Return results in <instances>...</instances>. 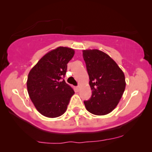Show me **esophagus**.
Returning <instances> with one entry per match:
<instances>
[{"label":"esophagus","instance_id":"1","mask_svg":"<svg viewBox=\"0 0 152 152\" xmlns=\"http://www.w3.org/2000/svg\"><path fill=\"white\" fill-rule=\"evenodd\" d=\"M76 89H77V90H79V89H80V86H79V85H78V86H76Z\"/></svg>","mask_w":152,"mask_h":152}]
</instances>
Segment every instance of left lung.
Listing matches in <instances>:
<instances>
[{
	"mask_svg": "<svg viewBox=\"0 0 152 152\" xmlns=\"http://www.w3.org/2000/svg\"><path fill=\"white\" fill-rule=\"evenodd\" d=\"M92 94L84 100L87 110L102 116L114 110L125 89V78L116 62L98 50L83 51Z\"/></svg>",
	"mask_w": 152,
	"mask_h": 152,
	"instance_id": "1",
	"label": "left lung"
}]
</instances>
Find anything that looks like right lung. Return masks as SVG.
I'll use <instances>...</instances> for the list:
<instances>
[{
    "label": "right lung",
    "mask_w": 152,
    "mask_h": 152,
    "mask_svg": "<svg viewBox=\"0 0 152 152\" xmlns=\"http://www.w3.org/2000/svg\"><path fill=\"white\" fill-rule=\"evenodd\" d=\"M74 50L59 47L46 54L29 72L27 91L38 112L48 118H56L65 112L73 89L63 78L67 63Z\"/></svg>",
    "instance_id": "1"
}]
</instances>
